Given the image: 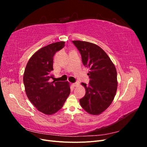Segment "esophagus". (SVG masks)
<instances>
[{
    "label": "esophagus",
    "instance_id": "obj_1",
    "mask_svg": "<svg viewBox=\"0 0 147 147\" xmlns=\"http://www.w3.org/2000/svg\"><path fill=\"white\" fill-rule=\"evenodd\" d=\"M79 84V82H75V83H74L73 84H72V85L74 86H77Z\"/></svg>",
    "mask_w": 147,
    "mask_h": 147
}]
</instances>
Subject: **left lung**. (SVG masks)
<instances>
[{"label":"left lung","instance_id":"left-lung-1","mask_svg":"<svg viewBox=\"0 0 147 147\" xmlns=\"http://www.w3.org/2000/svg\"><path fill=\"white\" fill-rule=\"evenodd\" d=\"M82 56L83 64L90 69L88 85L82 83L86 94L80 99L83 109L91 115H99L112 103L117 90V72L109 56L94 43L72 41Z\"/></svg>","mask_w":147,"mask_h":147}]
</instances>
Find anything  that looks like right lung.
<instances>
[{
    "mask_svg": "<svg viewBox=\"0 0 147 147\" xmlns=\"http://www.w3.org/2000/svg\"><path fill=\"white\" fill-rule=\"evenodd\" d=\"M64 45V42H59L40 49L30 57L24 70L23 82L28 99L46 115L59 110L70 92L67 82L51 81L53 57Z\"/></svg>",
    "mask_w": 147,
    "mask_h": 147,
    "instance_id": "right-lung-1",
    "label": "right lung"
}]
</instances>
